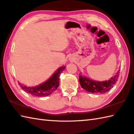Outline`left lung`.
<instances>
[{
	"label": "left lung",
	"mask_w": 134,
	"mask_h": 134,
	"mask_svg": "<svg viewBox=\"0 0 134 134\" xmlns=\"http://www.w3.org/2000/svg\"><path fill=\"white\" fill-rule=\"evenodd\" d=\"M120 70L110 80L105 81H96L90 80L80 74L79 81L83 89L92 93H104L109 91L116 83L119 77Z\"/></svg>",
	"instance_id": "left-lung-1"
}]
</instances>
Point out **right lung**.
<instances>
[{"label":"right lung","mask_w":134,"mask_h":134,"mask_svg":"<svg viewBox=\"0 0 134 134\" xmlns=\"http://www.w3.org/2000/svg\"><path fill=\"white\" fill-rule=\"evenodd\" d=\"M65 66L59 68L51 76V77L49 78V80L38 86L30 87V86L24 85L20 83H18V85H20L24 91L27 92L31 95L39 97L49 96L53 93L58 88L60 73L65 69Z\"/></svg>","instance_id":"1"}]
</instances>
